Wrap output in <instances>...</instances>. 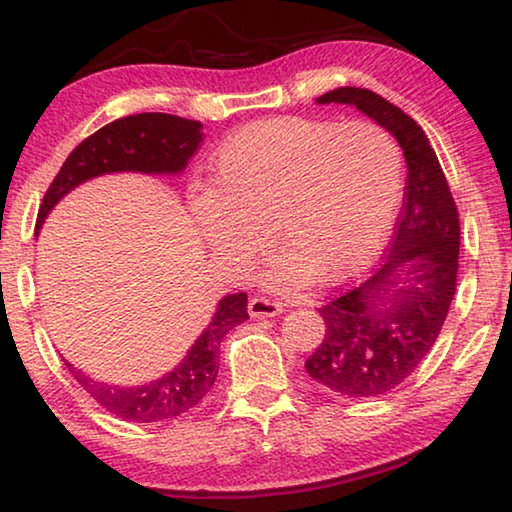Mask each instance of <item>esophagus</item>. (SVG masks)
Segmentation results:
<instances>
[{"label":"esophagus","instance_id":"esophagus-1","mask_svg":"<svg viewBox=\"0 0 512 512\" xmlns=\"http://www.w3.org/2000/svg\"><path fill=\"white\" fill-rule=\"evenodd\" d=\"M285 310V305L278 303V300H271L266 296H255L250 298L248 303V312L250 316H255V319H266V316H278Z\"/></svg>","mask_w":512,"mask_h":512}]
</instances>
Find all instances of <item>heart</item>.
<instances>
[{"instance_id":"heart-1","label":"heart","mask_w":512,"mask_h":512,"mask_svg":"<svg viewBox=\"0 0 512 512\" xmlns=\"http://www.w3.org/2000/svg\"><path fill=\"white\" fill-rule=\"evenodd\" d=\"M401 152L383 127L266 118L218 145L191 198L207 248L232 269L278 253L275 282H337L385 246L401 198Z\"/></svg>"}]
</instances>
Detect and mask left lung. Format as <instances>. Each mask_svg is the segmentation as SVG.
Masks as SVG:
<instances>
[{
    "label": "left lung",
    "instance_id": "1",
    "mask_svg": "<svg viewBox=\"0 0 512 512\" xmlns=\"http://www.w3.org/2000/svg\"><path fill=\"white\" fill-rule=\"evenodd\" d=\"M316 104H348L401 145L403 214L380 269L319 307L326 337L305 369L323 392L369 399L392 392L431 351L456 294L460 223L437 154L415 120L367 88L342 86Z\"/></svg>",
    "mask_w": 512,
    "mask_h": 512
}]
</instances>
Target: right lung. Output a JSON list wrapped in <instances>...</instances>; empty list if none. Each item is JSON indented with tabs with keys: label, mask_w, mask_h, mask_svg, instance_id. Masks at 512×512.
<instances>
[{
	"label": "right lung",
	"mask_w": 512,
	"mask_h": 512,
	"mask_svg": "<svg viewBox=\"0 0 512 512\" xmlns=\"http://www.w3.org/2000/svg\"><path fill=\"white\" fill-rule=\"evenodd\" d=\"M202 143V123L170 113H136L97 129L70 152L38 209L36 230L63 196L93 177L109 173L180 175ZM248 319V296L227 294L218 300L207 328L184 360L161 378L143 385H113L86 376L66 362L68 371L111 415L136 424L173 421L189 415L205 399L218 376L223 337Z\"/></svg>",
	"instance_id": "1"
}]
</instances>
